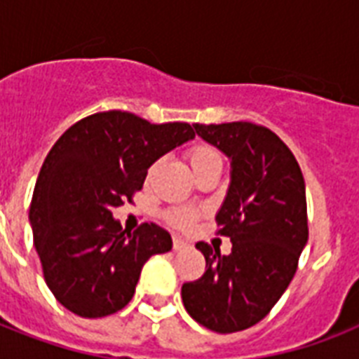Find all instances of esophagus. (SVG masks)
<instances>
[{
  "label": "esophagus",
  "mask_w": 359,
  "mask_h": 359,
  "mask_svg": "<svg viewBox=\"0 0 359 359\" xmlns=\"http://www.w3.org/2000/svg\"><path fill=\"white\" fill-rule=\"evenodd\" d=\"M186 245H188V244H186L184 240L180 238V236H175V238H173V250H175V251H180V250H184Z\"/></svg>",
  "instance_id": "1"
}]
</instances>
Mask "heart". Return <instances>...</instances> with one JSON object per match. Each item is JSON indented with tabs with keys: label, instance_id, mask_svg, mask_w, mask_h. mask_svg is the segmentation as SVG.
Here are the masks:
<instances>
[{
	"label": "heart",
	"instance_id": "1",
	"mask_svg": "<svg viewBox=\"0 0 359 359\" xmlns=\"http://www.w3.org/2000/svg\"><path fill=\"white\" fill-rule=\"evenodd\" d=\"M214 158H218V154L210 147L197 145L188 152V160H190L191 169H196L197 165H201V163L208 162V160H214ZM168 218L177 227H186V225H190L194 222V218H196V210L194 208H175V210H171L168 214Z\"/></svg>",
	"mask_w": 359,
	"mask_h": 359
}]
</instances>
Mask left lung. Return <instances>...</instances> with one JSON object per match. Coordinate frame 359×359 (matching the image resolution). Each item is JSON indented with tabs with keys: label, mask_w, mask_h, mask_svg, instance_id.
Returning <instances> with one entry per match:
<instances>
[{
	"label": "left lung",
	"mask_w": 359,
	"mask_h": 359,
	"mask_svg": "<svg viewBox=\"0 0 359 359\" xmlns=\"http://www.w3.org/2000/svg\"><path fill=\"white\" fill-rule=\"evenodd\" d=\"M196 134L231 162L219 207V233L233 250L222 255L205 242L201 279L182 285L188 315L205 328L233 334L257 324L294 278L307 244L306 182L290 149L253 123L194 124Z\"/></svg>",
	"instance_id": "obj_1"
}]
</instances>
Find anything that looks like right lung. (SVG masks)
I'll return each instance as SVG.
<instances>
[{"mask_svg": "<svg viewBox=\"0 0 359 359\" xmlns=\"http://www.w3.org/2000/svg\"><path fill=\"white\" fill-rule=\"evenodd\" d=\"M196 137L188 123L151 124L126 111L81 119L48 152L29 208L44 279L61 306L83 318L121 311L147 259L168 253V231H123L115 207L141 190L158 158Z\"/></svg>", "mask_w": 359, "mask_h": 359, "instance_id": "right-lung-1", "label": "right lung"}]
</instances>
